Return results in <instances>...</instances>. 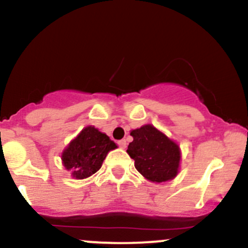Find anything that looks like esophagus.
Instances as JSON below:
<instances>
[{
    "mask_svg": "<svg viewBox=\"0 0 248 248\" xmlns=\"http://www.w3.org/2000/svg\"><path fill=\"white\" fill-rule=\"evenodd\" d=\"M117 145H119V146L121 147V149H124V147L127 146V141L124 139L119 140V141H117Z\"/></svg>",
    "mask_w": 248,
    "mask_h": 248,
    "instance_id": "34e87169",
    "label": "esophagus"
}]
</instances>
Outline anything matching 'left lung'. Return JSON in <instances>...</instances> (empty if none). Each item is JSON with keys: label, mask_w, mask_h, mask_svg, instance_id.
Segmentation results:
<instances>
[{"label": "left lung", "mask_w": 248, "mask_h": 248, "mask_svg": "<svg viewBox=\"0 0 248 248\" xmlns=\"http://www.w3.org/2000/svg\"><path fill=\"white\" fill-rule=\"evenodd\" d=\"M133 141L127 152L134 159V167L145 179L152 182L172 180L179 172L181 152L176 142L166 134L145 124L131 132Z\"/></svg>", "instance_id": "obj_1"}]
</instances>
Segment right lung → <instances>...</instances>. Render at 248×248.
I'll return each instance as SVG.
<instances>
[{
	"label": "right lung",
	"instance_id": "1",
	"mask_svg": "<svg viewBox=\"0 0 248 248\" xmlns=\"http://www.w3.org/2000/svg\"><path fill=\"white\" fill-rule=\"evenodd\" d=\"M116 147L107 134L87 126L62 152V163L73 177L86 179L101 169L108 152Z\"/></svg>",
	"mask_w": 248,
	"mask_h": 248
}]
</instances>
